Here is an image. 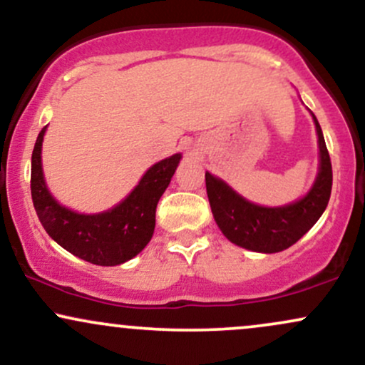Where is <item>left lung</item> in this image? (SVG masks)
Instances as JSON below:
<instances>
[{"label": "left lung", "mask_w": 365, "mask_h": 365, "mask_svg": "<svg viewBox=\"0 0 365 365\" xmlns=\"http://www.w3.org/2000/svg\"><path fill=\"white\" fill-rule=\"evenodd\" d=\"M312 119L318 133L319 173L304 198L284 207H259L237 195L222 179L205 174L213 218L230 242L256 252H280L297 242L323 215L331 195L333 173L323 131L314 114Z\"/></svg>", "instance_id": "left-lung-1"}]
</instances>
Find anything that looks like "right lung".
<instances>
[{
  "instance_id": "add662e5",
  "label": "right lung",
  "mask_w": 365,
  "mask_h": 365,
  "mask_svg": "<svg viewBox=\"0 0 365 365\" xmlns=\"http://www.w3.org/2000/svg\"><path fill=\"white\" fill-rule=\"evenodd\" d=\"M44 133L46 126L32 152L30 191L46 232L71 255L98 267H115L135 258L152 239L157 203L178 169L181 153L150 167L138 186L114 208L85 215L59 205L47 190L41 158Z\"/></svg>"
}]
</instances>
